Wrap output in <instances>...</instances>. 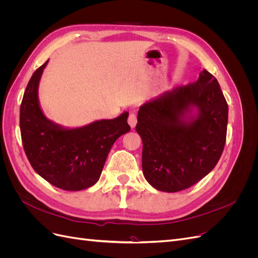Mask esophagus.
I'll return each instance as SVG.
<instances>
[{
	"label": "esophagus",
	"instance_id": "obj_1",
	"mask_svg": "<svg viewBox=\"0 0 258 258\" xmlns=\"http://www.w3.org/2000/svg\"><path fill=\"white\" fill-rule=\"evenodd\" d=\"M137 122H138V120H137V114L134 113V112L130 113V115L128 117V123L130 124V127L131 128H135Z\"/></svg>",
	"mask_w": 258,
	"mask_h": 258
}]
</instances>
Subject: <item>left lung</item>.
Masks as SVG:
<instances>
[{
	"label": "left lung",
	"instance_id": "obj_1",
	"mask_svg": "<svg viewBox=\"0 0 258 258\" xmlns=\"http://www.w3.org/2000/svg\"><path fill=\"white\" fill-rule=\"evenodd\" d=\"M227 122V102L217 80L207 70H202L196 83L147 101L140 106L136 127L143 142L146 181L165 192L196 184L220 160Z\"/></svg>",
	"mask_w": 258,
	"mask_h": 258
}]
</instances>
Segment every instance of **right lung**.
Wrapping results in <instances>:
<instances>
[{
  "mask_svg": "<svg viewBox=\"0 0 258 258\" xmlns=\"http://www.w3.org/2000/svg\"><path fill=\"white\" fill-rule=\"evenodd\" d=\"M48 60L31 77L20 105V131L35 172L58 188L83 190L100 178L115 141L127 134L129 113L69 128L48 119L38 101V84Z\"/></svg>",
  "mask_w": 258,
  "mask_h": 258,
  "instance_id": "obj_1",
  "label": "right lung"
}]
</instances>
